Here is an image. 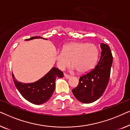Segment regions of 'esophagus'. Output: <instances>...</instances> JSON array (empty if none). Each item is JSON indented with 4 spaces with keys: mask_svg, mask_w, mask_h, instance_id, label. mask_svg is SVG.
<instances>
[{
    "mask_svg": "<svg viewBox=\"0 0 130 130\" xmlns=\"http://www.w3.org/2000/svg\"><path fill=\"white\" fill-rule=\"evenodd\" d=\"M64 77H65L66 78H67V79H68V78H69V77H70V75H69V74H66V73H64Z\"/></svg>",
    "mask_w": 130,
    "mask_h": 130,
    "instance_id": "obj_1",
    "label": "esophagus"
}]
</instances>
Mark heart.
Here are the masks:
<instances>
[{
  "label": "heart",
  "mask_w": 130,
  "mask_h": 130,
  "mask_svg": "<svg viewBox=\"0 0 130 130\" xmlns=\"http://www.w3.org/2000/svg\"><path fill=\"white\" fill-rule=\"evenodd\" d=\"M98 56L99 50L95 44L74 42L66 44L63 51H58L56 60L61 70L69 67L72 61V65L78 72L86 73L93 68Z\"/></svg>",
  "instance_id": "b5f03b06"
}]
</instances>
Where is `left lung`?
<instances>
[{"instance_id": "8db88e82", "label": "left lung", "mask_w": 130, "mask_h": 130, "mask_svg": "<svg viewBox=\"0 0 130 130\" xmlns=\"http://www.w3.org/2000/svg\"><path fill=\"white\" fill-rule=\"evenodd\" d=\"M100 60L92 69L79 78V84L72 90L76 98L84 104L98 99L105 90L109 80L113 57L109 46L101 43Z\"/></svg>"}]
</instances>
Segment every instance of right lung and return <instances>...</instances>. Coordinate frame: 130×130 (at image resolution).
Wrapping results in <instances>:
<instances>
[{"instance_id":"right-lung-1","label":"right lung","mask_w":130,"mask_h":130,"mask_svg":"<svg viewBox=\"0 0 130 130\" xmlns=\"http://www.w3.org/2000/svg\"><path fill=\"white\" fill-rule=\"evenodd\" d=\"M40 38V37H33L26 39V40ZM63 73L61 70L56 67H53L43 77L34 83L19 82L16 80L13 74L12 78L16 88L26 100L32 104L40 105L49 100L54 91L56 79L63 77Z\"/></svg>"}]
</instances>
